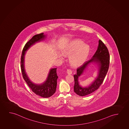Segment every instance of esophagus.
Instances as JSON below:
<instances>
[{
  "label": "esophagus",
  "mask_w": 129,
  "mask_h": 129,
  "mask_svg": "<svg viewBox=\"0 0 129 129\" xmlns=\"http://www.w3.org/2000/svg\"><path fill=\"white\" fill-rule=\"evenodd\" d=\"M67 73H68V75H71L72 73V70L71 69H69L67 70Z\"/></svg>",
  "instance_id": "obj_1"
}]
</instances>
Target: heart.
Returning a JSON list of instances; mask_svg holds the SVG:
<instances>
[{"label": "heart", "mask_w": 129, "mask_h": 129, "mask_svg": "<svg viewBox=\"0 0 129 129\" xmlns=\"http://www.w3.org/2000/svg\"><path fill=\"white\" fill-rule=\"evenodd\" d=\"M90 48L79 39L72 40L66 45L62 51L63 55L70 57V61L72 66L77 67L84 63L89 54Z\"/></svg>", "instance_id": "obj_1"}]
</instances>
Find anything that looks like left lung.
Returning a JSON list of instances; mask_svg holds the SVG:
<instances>
[{"label":"left lung","mask_w":129,"mask_h":129,"mask_svg":"<svg viewBox=\"0 0 129 129\" xmlns=\"http://www.w3.org/2000/svg\"><path fill=\"white\" fill-rule=\"evenodd\" d=\"M109 60V52L107 47L102 41L100 40L99 45L95 54L91 59L86 61L82 65L78 68L76 74L74 75L75 80L74 89L75 92L78 95L85 96L91 94L98 89L104 81L108 71ZM91 63H95L98 66V75L95 80L90 85L87 87H83L79 84L78 79Z\"/></svg>","instance_id":"8db88e82"}]
</instances>
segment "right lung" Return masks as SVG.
<instances>
[{
    "instance_id": "1",
    "label": "right lung",
    "mask_w": 129,
    "mask_h": 129,
    "mask_svg": "<svg viewBox=\"0 0 129 129\" xmlns=\"http://www.w3.org/2000/svg\"><path fill=\"white\" fill-rule=\"evenodd\" d=\"M46 38L44 33L35 35L26 43L22 50L21 57V70L22 76L24 80L26 82L32 91L36 95L44 98L50 97L55 92L57 87V68H52L50 70L48 77L45 81L42 84H36L33 83L29 79L25 72L24 69V56L26 52L31 46L43 40Z\"/></svg>"
}]
</instances>
